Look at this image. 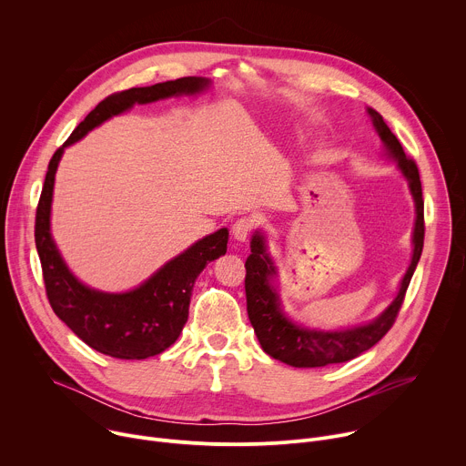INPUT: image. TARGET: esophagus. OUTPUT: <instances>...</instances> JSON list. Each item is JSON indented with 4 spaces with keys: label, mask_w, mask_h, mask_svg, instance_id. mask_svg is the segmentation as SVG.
Instances as JSON below:
<instances>
[{
    "label": "esophagus",
    "mask_w": 466,
    "mask_h": 466,
    "mask_svg": "<svg viewBox=\"0 0 466 466\" xmlns=\"http://www.w3.org/2000/svg\"><path fill=\"white\" fill-rule=\"evenodd\" d=\"M254 228H256L254 219L243 216V218H239V219L232 225V236H234V239H238V241H245V239L252 234Z\"/></svg>",
    "instance_id": "34e87169"
}]
</instances>
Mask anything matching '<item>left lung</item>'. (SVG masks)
Masks as SVG:
<instances>
[{
    "label": "left lung",
    "mask_w": 466,
    "mask_h": 466,
    "mask_svg": "<svg viewBox=\"0 0 466 466\" xmlns=\"http://www.w3.org/2000/svg\"><path fill=\"white\" fill-rule=\"evenodd\" d=\"M369 116L378 130L380 138L383 140L390 157L396 158L398 167L410 180V187L417 205V221L413 232V259L410 269L402 280L400 291H398L392 304L370 324L350 328L345 331H317L295 326L288 320L280 309L279 297L269 286V279L275 275V268L265 254V243L259 234H256L250 241V256L245 261V295H247V313L250 324L256 331V338L271 358L288 363L291 367H326L331 363H345L360 354L372 349L387 331L392 328L398 311H400L406 291L410 288L411 277L417 269V263L424 247V198L419 167L413 158H410L400 142L392 135L383 117L369 108Z\"/></svg>",
    "instance_id": "left-lung-1"
}]
</instances>
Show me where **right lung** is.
Instances as JSON below:
<instances>
[{
    "label": "right lung",
    "instance_id": "obj_1",
    "mask_svg": "<svg viewBox=\"0 0 466 466\" xmlns=\"http://www.w3.org/2000/svg\"><path fill=\"white\" fill-rule=\"evenodd\" d=\"M208 81L180 77L144 88H130L105 97L51 157L35 218V243L40 256L47 300L55 315L90 349L117 360H146L169 349L187 320L191 289L207 263L227 252L228 230L221 228L167 261L135 291L110 295L94 291L66 268L49 234V210L58 160L66 146L81 140L88 130L135 103L197 94Z\"/></svg>",
    "mask_w": 466,
    "mask_h": 466
}]
</instances>
